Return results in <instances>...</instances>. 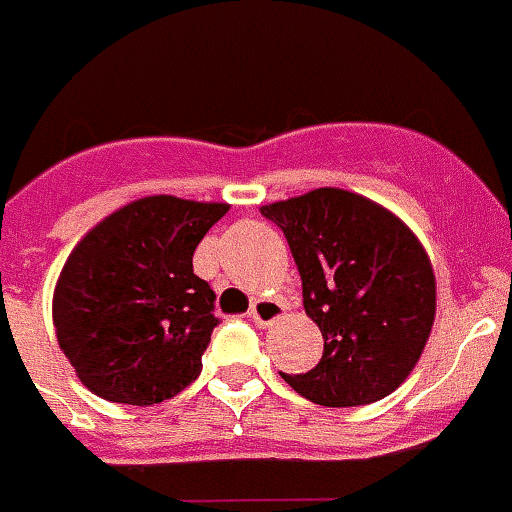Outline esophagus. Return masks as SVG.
Wrapping results in <instances>:
<instances>
[{
	"instance_id": "34e87169",
	"label": "esophagus",
	"mask_w": 512,
	"mask_h": 512,
	"mask_svg": "<svg viewBox=\"0 0 512 512\" xmlns=\"http://www.w3.org/2000/svg\"><path fill=\"white\" fill-rule=\"evenodd\" d=\"M284 312H287V307L279 300H256L251 307V320L259 325V328H269V325L277 323L279 318H284Z\"/></svg>"
}]
</instances>
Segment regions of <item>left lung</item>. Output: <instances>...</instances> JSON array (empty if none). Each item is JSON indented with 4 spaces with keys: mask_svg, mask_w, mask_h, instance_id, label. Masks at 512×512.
I'll list each match as a JSON object with an SVG mask.
<instances>
[{
    "mask_svg": "<svg viewBox=\"0 0 512 512\" xmlns=\"http://www.w3.org/2000/svg\"><path fill=\"white\" fill-rule=\"evenodd\" d=\"M302 279L307 318L325 338L307 374H282L325 408H356L395 392L423 354L436 318V277L400 217L346 189L271 202Z\"/></svg>",
    "mask_w": 512,
    "mask_h": 512,
    "instance_id": "obj_1",
    "label": "left lung"
}]
</instances>
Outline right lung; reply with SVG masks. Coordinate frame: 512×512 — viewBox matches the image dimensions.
<instances>
[{"label": "right lung", "mask_w": 512, "mask_h": 512, "mask_svg": "<svg viewBox=\"0 0 512 512\" xmlns=\"http://www.w3.org/2000/svg\"><path fill=\"white\" fill-rule=\"evenodd\" d=\"M225 212V202L153 194L76 243L53 292V325L89 392L143 408L200 377L217 318L192 256Z\"/></svg>", "instance_id": "1"}]
</instances>
